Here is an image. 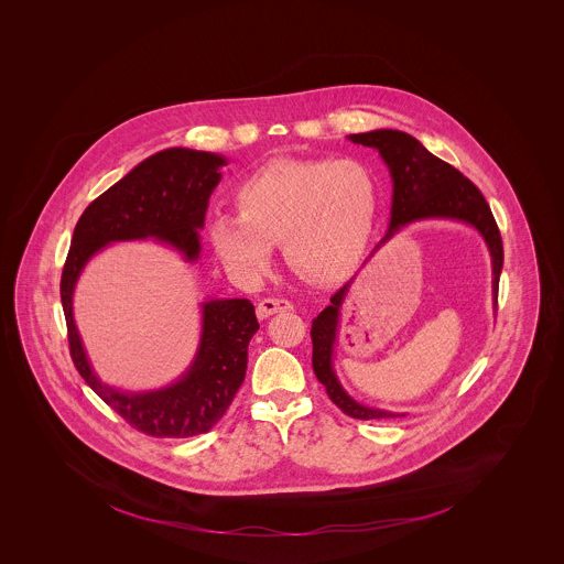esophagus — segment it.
<instances>
[{"label": "esophagus", "mask_w": 564, "mask_h": 564, "mask_svg": "<svg viewBox=\"0 0 564 564\" xmlns=\"http://www.w3.org/2000/svg\"><path fill=\"white\" fill-rule=\"evenodd\" d=\"M291 302L288 300H281V297H264V300H260L257 306V316L260 321H264V318H269V316H273L276 312H288L291 310Z\"/></svg>", "instance_id": "obj_1"}]
</instances>
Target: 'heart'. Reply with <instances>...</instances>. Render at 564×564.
<instances>
[{
  "instance_id": "heart-1",
  "label": "heart",
  "mask_w": 564,
  "mask_h": 564,
  "mask_svg": "<svg viewBox=\"0 0 564 564\" xmlns=\"http://www.w3.org/2000/svg\"><path fill=\"white\" fill-rule=\"evenodd\" d=\"M234 196L239 213H217L208 223L210 246L231 273L262 276L281 241L293 271L330 283L366 250L378 182L358 159H281L241 180Z\"/></svg>"
}]
</instances>
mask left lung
Instances as JSON below:
<instances>
[{"mask_svg":"<svg viewBox=\"0 0 564 564\" xmlns=\"http://www.w3.org/2000/svg\"><path fill=\"white\" fill-rule=\"evenodd\" d=\"M347 138L361 147L376 149L382 156L384 165L389 167L391 180H393L389 231L384 234V238L380 239L370 258L375 257L380 246H384L389 239L411 223L432 221V219L465 223L474 227L488 246L490 260H492V304L496 312L498 281H500L505 257H502L500 231L496 227L492 210L486 203V198L481 196V192L463 175L462 171L444 163L443 159L434 156L417 138L410 137L401 130L380 128L364 134H349ZM356 276L349 279L341 290L330 297V306H326L312 321L310 337H312L314 375L325 384L330 401L351 417H358V420L403 417L408 415L403 411L380 410V408H370L356 401L343 389L341 380L333 368L341 307Z\"/></svg>","mask_w":564,"mask_h":564,"instance_id":"obj_1","label":"left lung"}]
</instances>
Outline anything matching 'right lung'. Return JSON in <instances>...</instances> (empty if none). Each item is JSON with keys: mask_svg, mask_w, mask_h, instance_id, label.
Here are the masks:
<instances>
[{"mask_svg": "<svg viewBox=\"0 0 564 564\" xmlns=\"http://www.w3.org/2000/svg\"><path fill=\"white\" fill-rule=\"evenodd\" d=\"M223 154L173 147L151 154L118 184L86 206L76 223L62 273V306L69 354L86 384L121 417L144 434L188 438L205 434L223 417L238 393L248 345L258 330L250 300L208 297L200 304V341L188 370L154 391H123L95 372L74 321V290L86 262L116 241L154 239L184 262L200 258V229L208 198L221 182Z\"/></svg>", "mask_w": 564, "mask_h": 564, "instance_id": "add662e5", "label": "right lung"}]
</instances>
